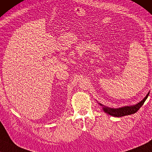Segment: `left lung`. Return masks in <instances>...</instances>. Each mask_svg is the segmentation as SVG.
Segmentation results:
<instances>
[{
  "mask_svg": "<svg viewBox=\"0 0 152 152\" xmlns=\"http://www.w3.org/2000/svg\"><path fill=\"white\" fill-rule=\"evenodd\" d=\"M149 94V93L147 94L146 96L144 98V99H143L142 101L138 102V104H135V105L127 106V107H121L118 109L110 108V107H103V110L104 111V112L107 113V114L115 117H122V116H127V115L133 114L134 113L137 112L141 107H142V105L144 104V102L145 100H146L147 97H148ZM100 105H102V104H100Z\"/></svg>",
  "mask_w": 152,
  "mask_h": 152,
  "instance_id": "1",
  "label": "left lung"
}]
</instances>
